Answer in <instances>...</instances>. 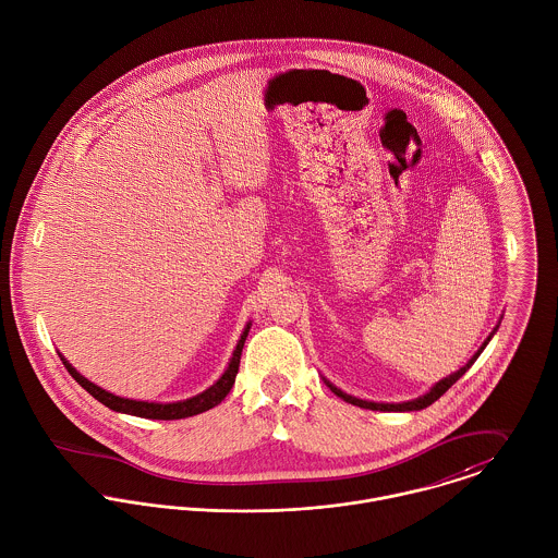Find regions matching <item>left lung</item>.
<instances>
[{
  "mask_svg": "<svg viewBox=\"0 0 558 558\" xmlns=\"http://www.w3.org/2000/svg\"><path fill=\"white\" fill-rule=\"evenodd\" d=\"M495 333V331H493ZM493 333H490V338H493ZM490 338L480 347V351L471 357V362L464 366V368H460L458 372H453V374H449V376H445L442 380H438L436 385H434L433 389L428 391V393H424V396H420V398H415V400H411V402H402V404H383V402H368V400H360V398H353V396H349V393H344V391H340L338 387H333L331 383H327L329 385V389L338 396V398H342L344 402H349V404H355V407H362V409H371V411H422V409H426V407H430L433 402H436L464 372L469 371L473 364H475V360L482 355V351L486 349V344L490 342Z\"/></svg>",
  "mask_w": 558,
  "mask_h": 558,
  "instance_id": "obj_1",
  "label": "left lung"
}]
</instances>
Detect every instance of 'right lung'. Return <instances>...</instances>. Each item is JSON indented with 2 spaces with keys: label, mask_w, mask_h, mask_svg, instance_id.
<instances>
[{
  "label": "right lung",
  "mask_w": 558,
  "mask_h": 558,
  "mask_svg": "<svg viewBox=\"0 0 558 558\" xmlns=\"http://www.w3.org/2000/svg\"><path fill=\"white\" fill-rule=\"evenodd\" d=\"M250 323L233 351V357L229 362V368L225 371V374L209 387L205 389L203 393L194 396V398H187L182 402H171V404H160V402H141V400H128V398H120L116 393H109L105 391L102 387L94 385L92 380H87L85 376H81L78 372L74 371L65 360L62 357L63 366L65 371L70 372V376L87 391L92 393L98 402H102L105 407H109L111 411H118V413H125V415H134V417H145V420H184V417H192V415H198L203 411H209L214 409L216 404H220L227 393L231 391L233 383H235V376L240 371V360H242V349H244V342H246V336H248Z\"/></svg>",
  "instance_id": "1"
}]
</instances>
